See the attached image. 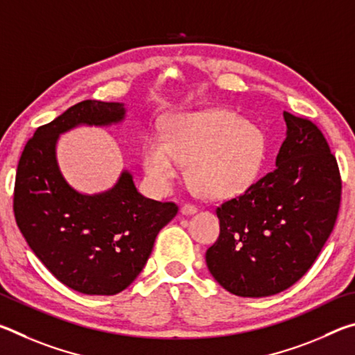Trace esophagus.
<instances>
[{"label": "esophagus", "mask_w": 355, "mask_h": 355, "mask_svg": "<svg viewBox=\"0 0 355 355\" xmlns=\"http://www.w3.org/2000/svg\"><path fill=\"white\" fill-rule=\"evenodd\" d=\"M197 211V207L192 205V203H184L182 207V213L183 214H194Z\"/></svg>", "instance_id": "34e87169"}]
</instances>
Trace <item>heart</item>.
<instances>
[{"mask_svg": "<svg viewBox=\"0 0 355 355\" xmlns=\"http://www.w3.org/2000/svg\"><path fill=\"white\" fill-rule=\"evenodd\" d=\"M266 155V139L235 112L214 110L182 114L166 128V141L152 135L142 147V166L156 189L167 191L182 164L207 199H228L255 182Z\"/></svg>", "mask_w": 355, "mask_h": 355, "instance_id": "1", "label": "heart"}]
</instances>
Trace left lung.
<instances>
[{
  "label": "left lung",
  "instance_id": "8db88e82",
  "mask_svg": "<svg viewBox=\"0 0 355 355\" xmlns=\"http://www.w3.org/2000/svg\"><path fill=\"white\" fill-rule=\"evenodd\" d=\"M284 117L286 139L274 169L216 207L220 232L207 266L241 297L272 296L296 284L338 218L341 175L326 137L307 117Z\"/></svg>",
  "mask_w": 355,
  "mask_h": 355
}]
</instances>
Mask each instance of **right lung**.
I'll list each match as a JSON object with an SVG mask.
<instances>
[{"instance_id": "right-lung-1", "label": "right lung", "mask_w": 355, "mask_h": 355, "mask_svg": "<svg viewBox=\"0 0 355 355\" xmlns=\"http://www.w3.org/2000/svg\"><path fill=\"white\" fill-rule=\"evenodd\" d=\"M123 114L120 103H76L35 130L17 167L14 214L21 235L61 284L92 296H112L133 284L156 235L178 211L177 203L139 194L128 172L97 196H83L62 178L58 136L80 123L119 122Z\"/></svg>"}]
</instances>
